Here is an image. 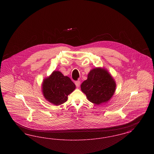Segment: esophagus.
I'll use <instances>...</instances> for the list:
<instances>
[{
  "label": "esophagus",
  "instance_id": "34e87169",
  "mask_svg": "<svg viewBox=\"0 0 154 154\" xmlns=\"http://www.w3.org/2000/svg\"><path fill=\"white\" fill-rule=\"evenodd\" d=\"M75 84L77 87H79L80 85V81H77L75 82Z\"/></svg>",
  "mask_w": 154,
  "mask_h": 154
}]
</instances>
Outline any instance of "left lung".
Returning a JSON list of instances; mask_svg holds the SVG:
<instances>
[{"instance_id": "1", "label": "left lung", "mask_w": 154, "mask_h": 154, "mask_svg": "<svg viewBox=\"0 0 154 154\" xmlns=\"http://www.w3.org/2000/svg\"><path fill=\"white\" fill-rule=\"evenodd\" d=\"M116 84L105 69L97 67L88 73L87 80L81 85V89L88 100L96 104L107 102L114 95Z\"/></svg>"}]
</instances>
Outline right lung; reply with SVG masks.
<instances>
[{
	"mask_svg": "<svg viewBox=\"0 0 154 154\" xmlns=\"http://www.w3.org/2000/svg\"><path fill=\"white\" fill-rule=\"evenodd\" d=\"M75 89L73 82L59 71H54L42 84L43 94L47 100L60 105L67 100V96Z\"/></svg>",
	"mask_w": 154,
	"mask_h": 154,
	"instance_id": "obj_1",
	"label": "right lung"
}]
</instances>
